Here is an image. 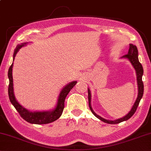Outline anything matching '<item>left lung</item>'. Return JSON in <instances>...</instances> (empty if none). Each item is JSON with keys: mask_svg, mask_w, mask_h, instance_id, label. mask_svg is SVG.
Wrapping results in <instances>:
<instances>
[{"mask_svg": "<svg viewBox=\"0 0 151 151\" xmlns=\"http://www.w3.org/2000/svg\"><path fill=\"white\" fill-rule=\"evenodd\" d=\"M122 58H126L130 61V63L133 66L134 70L136 71L137 74V84H138V96L135 102H134L133 106H132L131 110H130V112L126 114V116H124V117L120 118V119L114 120V121H110V120H107L102 118L101 116H100L96 114L95 112H94V110H92V106H91V94H90V90L88 88V102H89V107L90 109L92 112V114H94L96 117H97L98 119L101 120L102 122H105V123L110 124H119L120 122H122L124 121H126V120L129 119L131 116L133 115L134 112H135L139 104L140 100L143 96L144 94V83L142 81V75L144 73V70L143 67H142V64L139 63L138 59V50L137 48L135 45H132V44H130V47L129 50H128V53L127 55H124L122 57Z\"/></svg>", "mask_w": 151, "mask_h": 151, "instance_id": "1", "label": "left lung"}]
</instances>
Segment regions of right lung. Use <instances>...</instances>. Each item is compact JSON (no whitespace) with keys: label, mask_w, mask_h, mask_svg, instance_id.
<instances>
[{"label":"right lung","mask_w":151,"mask_h":151,"mask_svg":"<svg viewBox=\"0 0 151 151\" xmlns=\"http://www.w3.org/2000/svg\"><path fill=\"white\" fill-rule=\"evenodd\" d=\"M27 43H22L21 45H18L17 48L14 50L13 56V59L14 60L15 56L19 51V49L23 46L25 45ZM12 68L13 63L12 64L8 70V78L9 80V87H8V94L9 98L12 104L14 106L16 110L19 112L20 115L23 119L26 122H29L30 124H46L52 123V122L56 121L61 116L62 112L64 109V102H65V97L69 93L70 90L74 87L77 83V81L70 82L61 90L60 92L59 99H58L57 105L55 109L50 111H41V112H31L25 109L21 105H20L19 102L16 99L14 93V87H13V77H12Z\"/></svg>","instance_id":"add662e5"}]
</instances>
